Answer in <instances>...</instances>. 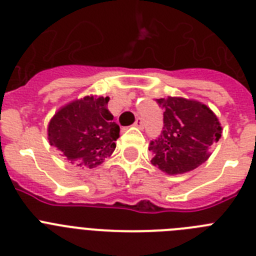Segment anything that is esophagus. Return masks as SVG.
Returning a JSON list of instances; mask_svg holds the SVG:
<instances>
[{
  "label": "esophagus",
  "mask_w": 256,
  "mask_h": 256,
  "mask_svg": "<svg viewBox=\"0 0 256 256\" xmlns=\"http://www.w3.org/2000/svg\"><path fill=\"white\" fill-rule=\"evenodd\" d=\"M134 126H137L138 130H142V128H144V122H142L141 118H137V119H136Z\"/></svg>",
  "instance_id": "obj_1"
}]
</instances>
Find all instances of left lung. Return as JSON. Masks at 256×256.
I'll return each instance as SVG.
<instances>
[{"label": "left lung", "instance_id": "obj_1", "mask_svg": "<svg viewBox=\"0 0 256 256\" xmlns=\"http://www.w3.org/2000/svg\"><path fill=\"white\" fill-rule=\"evenodd\" d=\"M156 102L164 108V126L148 148L152 165L174 176L194 170L206 162L210 146L222 136L216 115L204 104L183 97L158 98Z\"/></svg>", "mask_w": 256, "mask_h": 256}]
</instances>
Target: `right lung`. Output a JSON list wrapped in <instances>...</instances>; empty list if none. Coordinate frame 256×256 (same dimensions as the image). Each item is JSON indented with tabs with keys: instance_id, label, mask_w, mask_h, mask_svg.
Returning <instances> with one entry per match:
<instances>
[{
	"instance_id": "1",
	"label": "right lung",
	"mask_w": 256,
	"mask_h": 256,
	"mask_svg": "<svg viewBox=\"0 0 256 256\" xmlns=\"http://www.w3.org/2000/svg\"><path fill=\"white\" fill-rule=\"evenodd\" d=\"M108 97L86 96L58 110L48 123V141L72 164L92 169L114 152L120 128L108 110Z\"/></svg>"
}]
</instances>
